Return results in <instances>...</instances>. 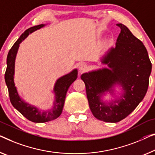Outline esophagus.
Wrapping results in <instances>:
<instances>
[{
	"mask_svg": "<svg viewBox=\"0 0 155 155\" xmlns=\"http://www.w3.org/2000/svg\"><path fill=\"white\" fill-rule=\"evenodd\" d=\"M87 69V66L86 64H84V63H82L81 64L79 67H78V70H79V72L80 73H82V72H84L85 71H86V70Z\"/></svg>",
	"mask_w": 155,
	"mask_h": 155,
	"instance_id": "obj_1",
	"label": "esophagus"
}]
</instances>
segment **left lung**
Returning a JSON list of instances; mask_svg holds the SVG:
<instances>
[{
    "instance_id": "left-lung-1",
    "label": "left lung",
    "mask_w": 155,
    "mask_h": 155,
    "mask_svg": "<svg viewBox=\"0 0 155 155\" xmlns=\"http://www.w3.org/2000/svg\"><path fill=\"white\" fill-rule=\"evenodd\" d=\"M121 31L115 47L110 48L101 63L108 68L84 73L81 76L86 88L91 112L97 119L107 122H117L137 107L146 94L152 70L146 48L128 28L117 24ZM122 87L120 98L106 103L102 97L105 92L113 93L115 84Z\"/></svg>"
}]
</instances>
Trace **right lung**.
Returning a JSON list of instances; mask_svg holds the SVG:
<instances>
[{
  "label": "right lung",
  "mask_w": 155,
  "mask_h": 155,
  "mask_svg": "<svg viewBox=\"0 0 155 155\" xmlns=\"http://www.w3.org/2000/svg\"><path fill=\"white\" fill-rule=\"evenodd\" d=\"M45 26V24H40L27 29L14 44L10 50L9 51L7 57V69L5 74V80L8 89L9 96L12 104L28 120L37 123L53 120L61 115L63 111L67 92L71 84L77 78L78 74L77 70L74 69L70 73L63 76L56 81L54 87L55 101L54 106L50 110H41L39 109L37 107L25 102L18 95L14 81V75H15V59L19 45L28 36L29 34Z\"/></svg>",
  "instance_id": "right-lung-1"
}]
</instances>
